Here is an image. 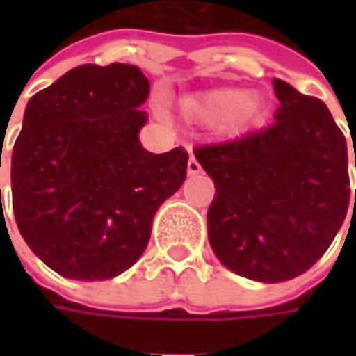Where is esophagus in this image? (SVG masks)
<instances>
[{
    "label": "esophagus",
    "instance_id": "34e87169",
    "mask_svg": "<svg viewBox=\"0 0 356 356\" xmlns=\"http://www.w3.org/2000/svg\"><path fill=\"white\" fill-rule=\"evenodd\" d=\"M200 172H202L200 162L194 156H190V160H188V174H190V176H194V174H200Z\"/></svg>",
    "mask_w": 356,
    "mask_h": 356
}]
</instances>
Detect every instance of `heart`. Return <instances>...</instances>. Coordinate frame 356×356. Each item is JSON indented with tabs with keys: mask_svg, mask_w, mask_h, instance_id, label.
Listing matches in <instances>:
<instances>
[{
	"mask_svg": "<svg viewBox=\"0 0 356 356\" xmlns=\"http://www.w3.org/2000/svg\"><path fill=\"white\" fill-rule=\"evenodd\" d=\"M257 103L245 90L222 89L213 90L210 95L198 99L196 103L188 106V113L198 118H213L220 115H228L224 118V129L239 130L243 129L255 115Z\"/></svg>",
	"mask_w": 356,
	"mask_h": 356,
	"instance_id": "b5f03b06",
	"label": "heart"
}]
</instances>
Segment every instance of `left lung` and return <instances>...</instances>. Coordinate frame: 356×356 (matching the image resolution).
Masks as SVG:
<instances>
[{"instance_id": "obj_1", "label": "left lung", "mask_w": 356, "mask_h": 356, "mask_svg": "<svg viewBox=\"0 0 356 356\" xmlns=\"http://www.w3.org/2000/svg\"><path fill=\"white\" fill-rule=\"evenodd\" d=\"M273 90L280 108L271 127L194 150L216 186L208 210L216 257L261 283L293 280L315 266L350 198L347 140L329 108L281 79Z\"/></svg>"}]
</instances>
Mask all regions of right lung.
Returning a JSON list of instances; mask_svg holds the SVG:
<instances>
[{"instance_id":"1","label":"right lung","mask_w":356,"mask_h":356,"mask_svg":"<svg viewBox=\"0 0 356 356\" xmlns=\"http://www.w3.org/2000/svg\"><path fill=\"white\" fill-rule=\"evenodd\" d=\"M148 92L134 65H81L25 106L11 154L13 213L31 252L63 277L127 271L186 180L184 148L152 154L138 140Z\"/></svg>"}]
</instances>
